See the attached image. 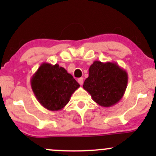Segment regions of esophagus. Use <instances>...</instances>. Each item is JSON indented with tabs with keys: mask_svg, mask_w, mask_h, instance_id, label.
Returning <instances> with one entry per match:
<instances>
[{
	"mask_svg": "<svg viewBox=\"0 0 156 156\" xmlns=\"http://www.w3.org/2000/svg\"><path fill=\"white\" fill-rule=\"evenodd\" d=\"M78 82L79 83L80 85H82L83 83H84V78H79L78 79Z\"/></svg>",
	"mask_w": 156,
	"mask_h": 156,
	"instance_id": "obj_1",
	"label": "esophagus"
}]
</instances>
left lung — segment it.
<instances>
[{"instance_id": "8db88e82", "label": "left lung", "mask_w": 156, "mask_h": 156, "mask_svg": "<svg viewBox=\"0 0 156 156\" xmlns=\"http://www.w3.org/2000/svg\"><path fill=\"white\" fill-rule=\"evenodd\" d=\"M127 73L116 62L94 61L83 88L93 100L103 107H110L123 97L127 84Z\"/></svg>"}]
</instances>
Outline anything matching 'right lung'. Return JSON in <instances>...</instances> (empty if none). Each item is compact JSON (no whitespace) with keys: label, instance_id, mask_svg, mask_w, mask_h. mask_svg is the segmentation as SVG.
<instances>
[{"label":"right lung","instance_id":"right-lung-1","mask_svg":"<svg viewBox=\"0 0 156 156\" xmlns=\"http://www.w3.org/2000/svg\"><path fill=\"white\" fill-rule=\"evenodd\" d=\"M31 86L43 107L50 111H58L65 107L80 84L58 64L44 62L31 77Z\"/></svg>","mask_w":156,"mask_h":156}]
</instances>
